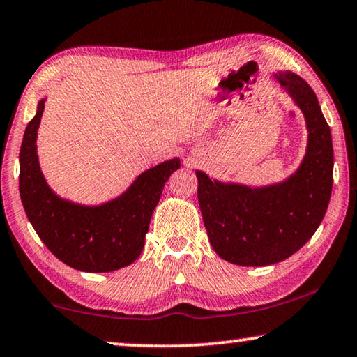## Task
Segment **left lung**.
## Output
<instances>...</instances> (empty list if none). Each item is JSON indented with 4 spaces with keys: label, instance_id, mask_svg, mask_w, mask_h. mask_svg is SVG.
Returning a JSON list of instances; mask_svg holds the SVG:
<instances>
[{
    "label": "left lung",
    "instance_id": "8db88e82",
    "mask_svg": "<svg viewBox=\"0 0 357 357\" xmlns=\"http://www.w3.org/2000/svg\"><path fill=\"white\" fill-rule=\"evenodd\" d=\"M274 78L299 107L309 132L298 170L259 187L223 183L195 170L209 243L220 258L239 266H268L291 257L317 231L331 200L334 149L317 96L293 72L279 70Z\"/></svg>",
    "mask_w": 357,
    "mask_h": 357
}]
</instances>
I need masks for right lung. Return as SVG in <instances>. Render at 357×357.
<instances>
[{
	"instance_id": "1",
	"label": "right lung",
	"mask_w": 357,
	"mask_h": 357,
	"mask_svg": "<svg viewBox=\"0 0 357 357\" xmlns=\"http://www.w3.org/2000/svg\"><path fill=\"white\" fill-rule=\"evenodd\" d=\"M45 98L29 121L20 148V198L33 228L53 255L83 273H112L140 257L151 217L179 157L138 174L121 195L100 204L61 198L47 184L38 157V129Z\"/></svg>"
}]
</instances>
